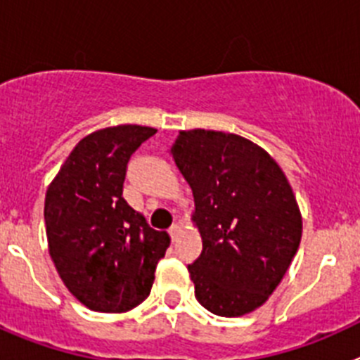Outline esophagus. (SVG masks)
<instances>
[{
    "mask_svg": "<svg viewBox=\"0 0 360 360\" xmlns=\"http://www.w3.org/2000/svg\"><path fill=\"white\" fill-rule=\"evenodd\" d=\"M180 232H182V225H180V224H174L173 225V227H171L169 229V234H171V240H176V238H178V234H180Z\"/></svg>",
    "mask_w": 360,
    "mask_h": 360,
    "instance_id": "1",
    "label": "esophagus"
}]
</instances>
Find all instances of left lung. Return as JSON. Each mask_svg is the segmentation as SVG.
<instances>
[{
	"mask_svg": "<svg viewBox=\"0 0 360 360\" xmlns=\"http://www.w3.org/2000/svg\"><path fill=\"white\" fill-rule=\"evenodd\" d=\"M171 155L195 196L203 250L187 265L198 303L221 317L262 307L299 249L303 219L278 162L249 139L180 131Z\"/></svg>",
	"mask_w": 360,
	"mask_h": 360,
	"instance_id": "1",
	"label": "left lung"
}]
</instances>
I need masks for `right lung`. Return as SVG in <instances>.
Returning a JSON list of instances; mask_svg holds the SVG:
<instances>
[{"instance_id":"add662e5","label":"right lung","mask_w":360,"mask_h":360,"mask_svg":"<svg viewBox=\"0 0 360 360\" xmlns=\"http://www.w3.org/2000/svg\"><path fill=\"white\" fill-rule=\"evenodd\" d=\"M157 133L122 124L90 133L70 153L46 189L44 224L57 272L84 307L122 314L149 295L169 247L122 198L133 153Z\"/></svg>"}]
</instances>
